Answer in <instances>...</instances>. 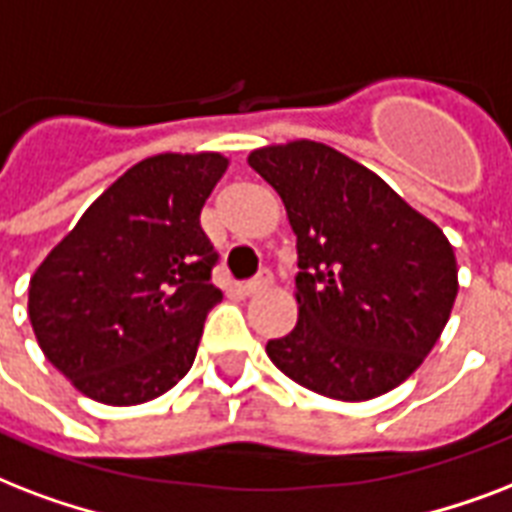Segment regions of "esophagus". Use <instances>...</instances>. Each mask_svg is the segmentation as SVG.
<instances>
[{"mask_svg":"<svg viewBox=\"0 0 512 512\" xmlns=\"http://www.w3.org/2000/svg\"><path fill=\"white\" fill-rule=\"evenodd\" d=\"M272 285V275H269L267 269L264 272H259V275L253 277V280H248L245 285H240V293L243 296H256V293H264Z\"/></svg>","mask_w":512,"mask_h":512,"instance_id":"34e87169","label":"esophagus"}]
</instances>
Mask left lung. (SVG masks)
Segmentation results:
<instances>
[{
    "label": "left lung",
    "instance_id": "1",
    "mask_svg": "<svg viewBox=\"0 0 512 512\" xmlns=\"http://www.w3.org/2000/svg\"><path fill=\"white\" fill-rule=\"evenodd\" d=\"M248 165L283 200L299 253V320L269 339V360L334 400L395 390L449 323L459 291L449 237L334 146H261Z\"/></svg>",
    "mask_w": 512,
    "mask_h": 512
}]
</instances>
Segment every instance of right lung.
I'll return each mask as SVG.
<instances>
[{
    "mask_svg": "<svg viewBox=\"0 0 512 512\" xmlns=\"http://www.w3.org/2000/svg\"><path fill=\"white\" fill-rule=\"evenodd\" d=\"M227 168L219 152L136 162L31 275L34 336L82 395L138 406L192 368L221 301L200 211Z\"/></svg>",
    "mask_w": 512,
    "mask_h": 512,
    "instance_id": "add662e5",
    "label": "right lung"
}]
</instances>
